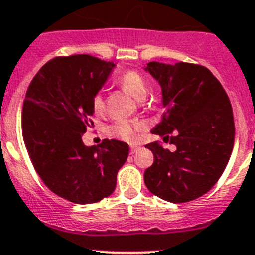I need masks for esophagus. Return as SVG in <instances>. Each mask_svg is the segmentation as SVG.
Returning a JSON list of instances; mask_svg holds the SVG:
<instances>
[{"label": "esophagus", "instance_id": "34e87169", "mask_svg": "<svg viewBox=\"0 0 255 255\" xmlns=\"http://www.w3.org/2000/svg\"><path fill=\"white\" fill-rule=\"evenodd\" d=\"M139 149H140V145H138V144H131V145H130V150H131V154L136 153Z\"/></svg>", "mask_w": 255, "mask_h": 255}]
</instances>
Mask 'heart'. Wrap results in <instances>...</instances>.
I'll use <instances>...</instances> for the list:
<instances>
[{
	"instance_id": "heart-1",
	"label": "heart",
	"mask_w": 255,
	"mask_h": 255,
	"mask_svg": "<svg viewBox=\"0 0 255 255\" xmlns=\"http://www.w3.org/2000/svg\"><path fill=\"white\" fill-rule=\"evenodd\" d=\"M121 87L125 89L129 94H131L134 98L141 101L144 100L148 94V85L144 80L143 76L135 71V70H128L119 79ZM105 106V101H103L102 92H97L93 96V107L97 111L102 110ZM143 124L139 121H130V120H117L114 124L107 128V132L112 136L116 138L124 139V140L131 141L136 138L138 131L143 129Z\"/></svg>"
}]
</instances>
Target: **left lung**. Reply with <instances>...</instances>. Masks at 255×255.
Wrapping results in <instances>:
<instances>
[{"label": "left lung", "instance_id": "8db88e82", "mask_svg": "<svg viewBox=\"0 0 255 255\" xmlns=\"http://www.w3.org/2000/svg\"><path fill=\"white\" fill-rule=\"evenodd\" d=\"M144 70L158 82L164 112L152 132L176 145L170 152L158 143L154 162L144 172L152 194L171 203H185L212 189L227 166L235 140L229 97L207 67L177 62H148Z\"/></svg>", "mask_w": 255, "mask_h": 255}]
</instances>
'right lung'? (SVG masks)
Instances as JSON below:
<instances>
[{"instance_id":"add662e5","label":"right lung","mask_w":255,"mask_h":255,"mask_svg":"<svg viewBox=\"0 0 255 255\" xmlns=\"http://www.w3.org/2000/svg\"><path fill=\"white\" fill-rule=\"evenodd\" d=\"M116 65L89 55L56 57L37 73L22 107V138L31 163L49 190L76 204L114 193L129 145L105 139L87 147L83 134L94 114L93 96Z\"/></svg>"}]
</instances>
